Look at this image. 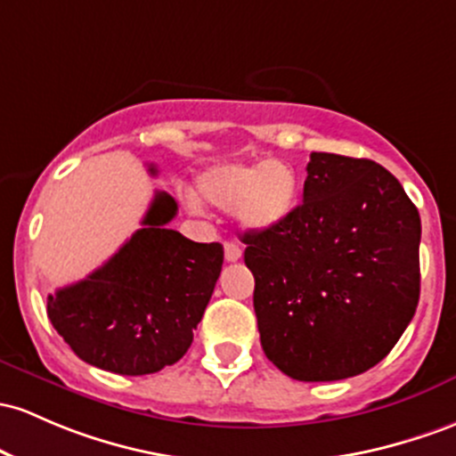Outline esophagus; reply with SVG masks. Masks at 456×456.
I'll use <instances>...</instances> for the list:
<instances>
[{
	"instance_id": "1",
	"label": "esophagus",
	"mask_w": 456,
	"mask_h": 456,
	"mask_svg": "<svg viewBox=\"0 0 456 456\" xmlns=\"http://www.w3.org/2000/svg\"><path fill=\"white\" fill-rule=\"evenodd\" d=\"M240 257H242V251H240L236 242L224 244V259H227V262H238Z\"/></svg>"
}]
</instances>
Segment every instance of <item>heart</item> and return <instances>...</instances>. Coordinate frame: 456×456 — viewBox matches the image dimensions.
<instances>
[{
    "label": "heart",
    "mask_w": 456,
    "mask_h": 456,
    "mask_svg": "<svg viewBox=\"0 0 456 456\" xmlns=\"http://www.w3.org/2000/svg\"><path fill=\"white\" fill-rule=\"evenodd\" d=\"M197 197L220 212H236L244 232L262 233L292 216L301 199V182L289 164L279 159L209 167L197 177Z\"/></svg>",
    "instance_id": "1"
}]
</instances>
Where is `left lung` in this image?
Returning a JSON list of instances; mask_svg holds the SVG:
<instances>
[{"label":"left lung","mask_w":456,"mask_h":456,"mask_svg":"<svg viewBox=\"0 0 456 456\" xmlns=\"http://www.w3.org/2000/svg\"><path fill=\"white\" fill-rule=\"evenodd\" d=\"M418 208L372 159L312 153L303 203L283 224L244 233L266 357L297 381L377 366L419 301Z\"/></svg>","instance_id":"left-lung-1"}]
</instances>
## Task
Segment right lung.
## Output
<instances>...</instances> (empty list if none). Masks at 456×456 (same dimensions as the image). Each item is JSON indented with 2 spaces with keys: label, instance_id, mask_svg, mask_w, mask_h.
I'll use <instances>...</instances> for the list:
<instances>
[{
  "label": "right lung",
  "instance_id": "add662e5",
  "mask_svg": "<svg viewBox=\"0 0 456 456\" xmlns=\"http://www.w3.org/2000/svg\"><path fill=\"white\" fill-rule=\"evenodd\" d=\"M155 175V167H149ZM177 203L155 192L138 229L82 281L47 297V316L82 362L125 377L186 354L223 268V244L168 229Z\"/></svg>",
  "mask_w": 456,
  "mask_h": 456
}]
</instances>
